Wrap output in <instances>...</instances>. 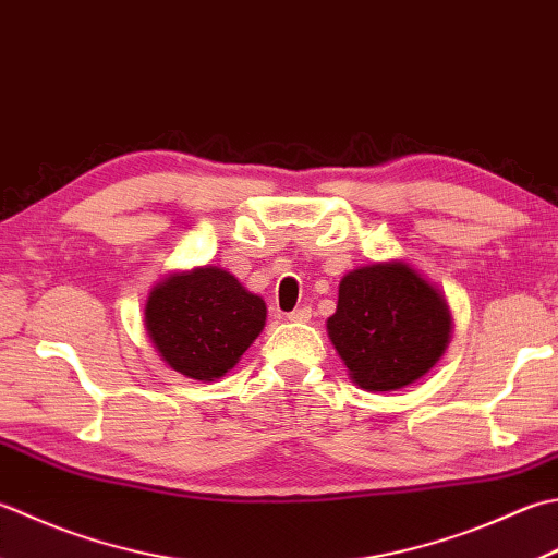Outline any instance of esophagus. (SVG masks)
I'll return each mask as SVG.
<instances>
[{"label": "esophagus", "instance_id": "obj_1", "mask_svg": "<svg viewBox=\"0 0 558 558\" xmlns=\"http://www.w3.org/2000/svg\"><path fill=\"white\" fill-rule=\"evenodd\" d=\"M290 322H310L312 319V310L310 307H302V310H294L288 314Z\"/></svg>", "mask_w": 558, "mask_h": 558}]
</instances>
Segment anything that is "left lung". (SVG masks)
<instances>
[{
	"label": "left lung",
	"mask_w": 558,
	"mask_h": 558,
	"mask_svg": "<svg viewBox=\"0 0 558 558\" xmlns=\"http://www.w3.org/2000/svg\"><path fill=\"white\" fill-rule=\"evenodd\" d=\"M452 326L440 288L395 258L345 272L326 331L360 389L397 391L430 373Z\"/></svg>",
	"instance_id": "8db88e82"
}]
</instances>
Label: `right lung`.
<instances>
[{"instance_id": "obj_1", "label": "right lung", "mask_w": 558, "mask_h": 558, "mask_svg": "<svg viewBox=\"0 0 558 558\" xmlns=\"http://www.w3.org/2000/svg\"><path fill=\"white\" fill-rule=\"evenodd\" d=\"M266 302L220 266L161 278L145 302L159 357L183 377L215 381L232 369L266 326Z\"/></svg>"}]
</instances>
